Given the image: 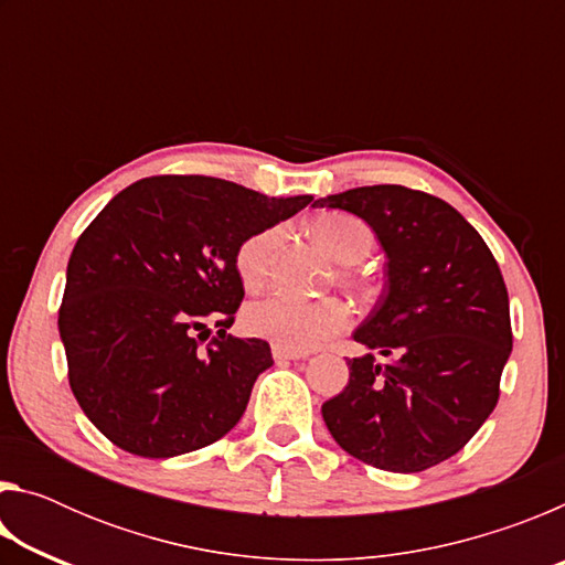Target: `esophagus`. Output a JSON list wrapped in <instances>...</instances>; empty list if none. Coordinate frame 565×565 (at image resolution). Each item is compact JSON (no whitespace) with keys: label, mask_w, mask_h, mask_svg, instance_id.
I'll list each match as a JSON object with an SVG mask.
<instances>
[{"label":"esophagus","mask_w":565,"mask_h":565,"mask_svg":"<svg viewBox=\"0 0 565 565\" xmlns=\"http://www.w3.org/2000/svg\"><path fill=\"white\" fill-rule=\"evenodd\" d=\"M271 353H274V361H299V359H306V353H301V351H289V349H284V347H279V343H274L271 347Z\"/></svg>","instance_id":"esophagus-1"}]
</instances>
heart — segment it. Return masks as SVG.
Masks as SVG:
<instances>
[{"mask_svg": "<svg viewBox=\"0 0 565 565\" xmlns=\"http://www.w3.org/2000/svg\"><path fill=\"white\" fill-rule=\"evenodd\" d=\"M311 234L333 262L343 264L341 281L356 284L349 266L366 259L374 234L361 218L341 212L319 214L309 224ZM281 226L264 228L246 238L236 252V274L246 289H259L271 274L281 244ZM349 327V309L339 299L299 301L274 294L252 301L244 309V329L256 339H266L289 351H311Z\"/></svg>", "mask_w": 565, "mask_h": 565, "instance_id": "heart-1", "label": "heart"}]
</instances>
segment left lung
Wrapping results in <instances>:
<instances>
[{
  "label": "left lung",
  "instance_id": "obj_1",
  "mask_svg": "<svg viewBox=\"0 0 565 565\" xmlns=\"http://www.w3.org/2000/svg\"><path fill=\"white\" fill-rule=\"evenodd\" d=\"M313 206L356 214L386 254L384 296L353 331L366 353L347 361L349 384L321 416L359 461L426 471L461 451L499 401L513 343L499 264L451 204L424 191L359 186Z\"/></svg>",
  "mask_w": 565,
  "mask_h": 565
}]
</instances>
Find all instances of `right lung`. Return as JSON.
Masks as SVG:
<instances>
[{
	"instance_id": "add662e5",
	"label": "right lung",
	"mask_w": 565,
	"mask_h": 565,
	"mask_svg": "<svg viewBox=\"0 0 565 565\" xmlns=\"http://www.w3.org/2000/svg\"><path fill=\"white\" fill-rule=\"evenodd\" d=\"M311 199L149 177L84 228L66 264L60 337L74 396L114 446L171 458L238 424L274 359L262 339L226 337L244 299L236 252Z\"/></svg>"
}]
</instances>
